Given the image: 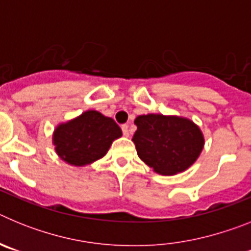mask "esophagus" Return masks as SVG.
I'll use <instances>...</instances> for the list:
<instances>
[{
    "label": "esophagus",
    "mask_w": 251,
    "mask_h": 251,
    "mask_svg": "<svg viewBox=\"0 0 251 251\" xmlns=\"http://www.w3.org/2000/svg\"><path fill=\"white\" fill-rule=\"evenodd\" d=\"M122 132H123V134L126 137L129 136V127H128V124H123L122 126Z\"/></svg>",
    "instance_id": "obj_1"
}]
</instances>
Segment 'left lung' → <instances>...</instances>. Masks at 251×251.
I'll return each instance as SVG.
<instances>
[{"label":"left lung","mask_w":251,"mask_h":251,"mask_svg":"<svg viewBox=\"0 0 251 251\" xmlns=\"http://www.w3.org/2000/svg\"><path fill=\"white\" fill-rule=\"evenodd\" d=\"M134 124L132 141L138 157L159 175L187 170L203 148L202 133L190 119L147 114L137 117Z\"/></svg>","instance_id":"1"}]
</instances>
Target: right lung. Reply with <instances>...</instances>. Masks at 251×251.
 I'll use <instances>...</instances> for the list:
<instances>
[{"instance_id":"obj_1","label":"right lung","mask_w":251,"mask_h":251,"mask_svg":"<svg viewBox=\"0 0 251 251\" xmlns=\"http://www.w3.org/2000/svg\"><path fill=\"white\" fill-rule=\"evenodd\" d=\"M121 136V128L112 118L88 110L68 123L60 124L52 139L55 151L64 161L85 166L101 158L112 142Z\"/></svg>"}]
</instances>
